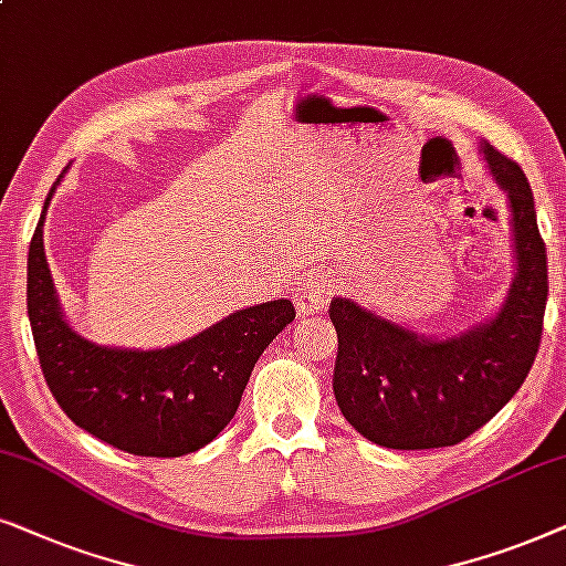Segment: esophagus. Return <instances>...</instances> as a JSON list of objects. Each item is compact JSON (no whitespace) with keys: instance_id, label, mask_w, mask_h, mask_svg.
I'll use <instances>...</instances> for the list:
<instances>
[{"instance_id":"34e87169","label":"esophagus","mask_w":566,"mask_h":566,"mask_svg":"<svg viewBox=\"0 0 566 566\" xmlns=\"http://www.w3.org/2000/svg\"><path fill=\"white\" fill-rule=\"evenodd\" d=\"M336 292V279L328 274H315L305 279L295 292V303L303 313H321Z\"/></svg>"}]
</instances>
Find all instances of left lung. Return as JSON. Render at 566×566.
I'll use <instances>...</instances> for the list:
<instances>
[{
  "mask_svg": "<svg viewBox=\"0 0 566 566\" xmlns=\"http://www.w3.org/2000/svg\"><path fill=\"white\" fill-rule=\"evenodd\" d=\"M481 153L507 191L517 255L515 282L496 318L453 338H424L346 297L331 303L328 315L338 334V409L375 446H458L517 394L538 354L548 266L533 191L515 160L489 142Z\"/></svg>",
  "mask_w": 566,
  "mask_h": 566,
  "instance_id": "left-lung-1",
  "label": "left lung"
}]
</instances>
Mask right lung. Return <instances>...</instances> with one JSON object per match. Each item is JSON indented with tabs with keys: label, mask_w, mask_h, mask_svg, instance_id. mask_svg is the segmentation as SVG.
<instances>
[{
	"label": "right lung",
	"mask_w": 566,
	"mask_h": 566,
	"mask_svg": "<svg viewBox=\"0 0 566 566\" xmlns=\"http://www.w3.org/2000/svg\"><path fill=\"white\" fill-rule=\"evenodd\" d=\"M28 318L46 386L74 424L124 453L178 458L230 424L255 361L295 321V307L290 300L248 307L168 349L97 346L59 311L41 214L28 253Z\"/></svg>",
	"instance_id": "obj_1"
}]
</instances>
